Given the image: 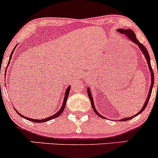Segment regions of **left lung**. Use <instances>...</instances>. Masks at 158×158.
I'll list each match as a JSON object with an SVG mask.
<instances>
[{
	"label": "left lung",
	"instance_id": "8db88e82",
	"mask_svg": "<svg viewBox=\"0 0 158 158\" xmlns=\"http://www.w3.org/2000/svg\"><path fill=\"white\" fill-rule=\"evenodd\" d=\"M117 31H118L119 33H122V34H124V35H126V36L128 37V40H131V42H133V43H134L135 44H136V45H137L139 47L140 50L142 52L143 55H144V58H145L146 60H147V63H148V68H149V71H150V72H151V78H152V80H151V81H151V87H150V89H149V91H148V97H147V99H146L144 103L143 104L142 108L140 110V111L136 115H133V116H131V117H128V118H123V119L119 120V121H128V120L131 119L132 118H134V117L137 116L138 115H139L141 113H142V112L144 110V109L146 108V106H147L148 103V100H149V99H150V97H151V94H152L153 86H154V73H153V70H152V65H151L150 55H149L148 52V50L146 49L145 46H144V45H143L142 44L140 43L139 40H137V38H136V35H135V32H133V31L131 30H130V29H128V30H125V29H117ZM87 90V94H88V97H89V98H90V100L91 106H92V107H93V110H94V112L97 113V115H99V116L101 117V118H105V117H103V115H100V113H99V112L97 110V109L95 108V106H94V99H93L92 94H91V91H90V87H88Z\"/></svg>",
	"mask_w": 158,
	"mask_h": 158
}]
</instances>
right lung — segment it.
I'll list each match as a JSON object with an SVG mask.
<instances>
[{
    "label": "right lung",
    "mask_w": 158,
    "mask_h": 158,
    "mask_svg": "<svg viewBox=\"0 0 158 158\" xmlns=\"http://www.w3.org/2000/svg\"><path fill=\"white\" fill-rule=\"evenodd\" d=\"M16 48V47H15ZM15 48H14V50H13L12 51V52H11V54H10V58H9V62H8V64H10V59L11 58H12V55H13V53H14V50H15ZM8 64H7V66H8ZM70 89H71V87H68L67 89H66V90H65V93H64V100H63V103H62V105H61V109H60L59 110H58V112H57L56 113H55V114H54L53 115H51V116H48V117H47V118H43V119H36V118H29V117H27V116H24V115H21L20 113H19L18 111H17V110H16V112H17V113H18L19 114V115H20L21 117H23V118H26V119H27V120H29V121H31V122H33V123H44V122H47V121H49V120H51V119H53V118H56V117H58V116H59L61 114V113H62V112H63V110H64V107H65V105H66V102H67V99H68V95H69V91H70Z\"/></svg>",
    "instance_id": "right-lung-1"
}]
</instances>
